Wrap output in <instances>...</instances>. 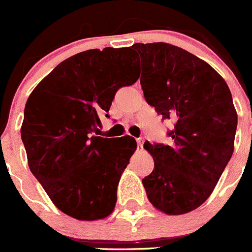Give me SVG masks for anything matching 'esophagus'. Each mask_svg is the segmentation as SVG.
I'll return each mask as SVG.
<instances>
[{
	"label": "esophagus",
	"instance_id": "34e87169",
	"mask_svg": "<svg viewBox=\"0 0 252 252\" xmlns=\"http://www.w3.org/2000/svg\"><path fill=\"white\" fill-rule=\"evenodd\" d=\"M144 141H145L144 137H139V139H137V149H139V150H142V148H144Z\"/></svg>",
	"mask_w": 252,
	"mask_h": 252
}]
</instances>
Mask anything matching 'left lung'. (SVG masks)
Listing matches in <instances>:
<instances>
[{
	"label": "left lung",
	"mask_w": 252,
	"mask_h": 252,
	"mask_svg": "<svg viewBox=\"0 0 252 252\" xmlns=\"http://www.w3.org/2000/svg\"><path fill=\"white\" fill-rule=\"evenodd\" d=\"M144 97L173 120L171 145L145 142L154 170L142 179L149 201L166 215L198 208L213 192L233 153L237 113L230 88L212 66L166 43L133 44Z\"/></svg>",
	"instance_id": "left-lung-1"
}]
</instances>
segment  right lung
<instances>
[{"label":"right lung","instance_id":"obj_1","mask_svg":"<svg viewBox=\"0 0 252 252\" xmlns=\"http://www.w3.org/2000/svg\"><path fill=\"white\" fill-rule=\"evenodd\" d=\"M136 63L130 48L82 51L58 64L26 102L21 139L29 168L53 203L75 220H102L116 206L136 141L92 132L116 92L139 79Z\"/></svg>","mask_w":252,"mask_h":252}]
</instances>
